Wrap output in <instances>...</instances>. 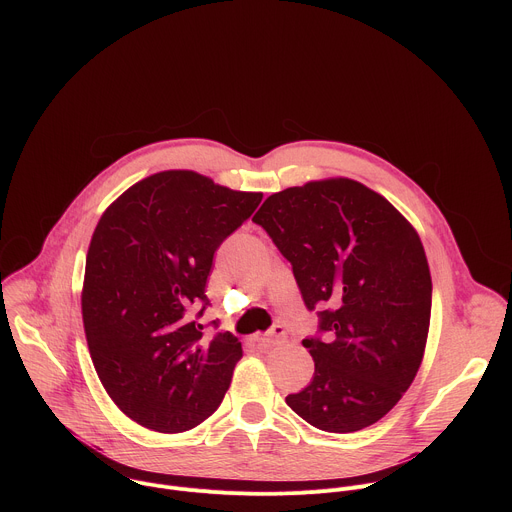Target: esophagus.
<instances>
[{"mask_svg": "<svg viewBox=\"0 0 512 512\" xmlns=\"http://www.w3.org/2000/svg\"><path fill=\"white\" fill-rule=\"evenodd\" d=\"M261 344H265V346H271V344H279L281 340H285V330H283V326H273L269 332H265L261 338H257Z\"/></svg>", "mask_w": 512, "mask_h": 512, "instance_id": "esophagus-1", "label": "esophagus"}]
</instances>
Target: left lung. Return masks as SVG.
I'll return each mask as SVG.
<instances>
[{
    "instance_id": "obj_1",
    "label": "left lung",
    "mask_w": 512,
    "mask_h": 512,
    "mask_svg": "<svg viewBox=\"0 0 512 512\" xmlns=\"http://www.w3.org/2000/svg\"><path fill=\"white\" fill-rule=\"evenodd\" d=\"M291 263L318 334L314 377L285 403L310 425L352 433L385 417L423 358L431 275L419 235L381 194L348 178L271 194L253 216Z\"/></svg>"
}]
</instances>
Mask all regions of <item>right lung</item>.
I'll return each mask as SVG.
<instances>
[{
    "mask_svg": "<svg viewBox=\"0 0 512 512\" xmlns=\"http://www.w3.org/2000/svg\"><path fill=\"white\" fill-rule=\"evenodd\" d=\"M261 198L168 170L103 212L87 253L83 324L105 391L135 423L180 433L221 405L243 348L231 332L204 338L198 318L210 306L216 249Z\"/></svg>",
    "mask_w": 512,
    "mask_h": 512,
    "instance_id": "add662e5",
    "label": "right lung"
}]
</instances>
